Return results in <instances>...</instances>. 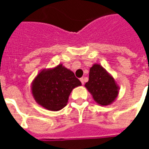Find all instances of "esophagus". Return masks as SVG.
<instances>
[{"instance_id": "esophagus-1", "label": "esophagus", "mask_w": 149, "mask_h": 149, "mask_svg": "<svg viewBox=\"0 0 149 149\" xmlns=\"http://www.w3.org/2000/svg\"><path fill=\"white\" fill-rule=\"evenodd\" d=\"M80 81H81L82 84H83V85H84V83H85V79H84V77H82V78H80Z\"/></svg>"}]
</instances>
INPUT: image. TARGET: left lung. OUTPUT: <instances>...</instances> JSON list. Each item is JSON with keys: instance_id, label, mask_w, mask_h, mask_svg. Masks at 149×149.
<instances>
[{"instance_id": "obj_1", "label": "left lung", "mask_w": 149, "mask_h": 149, "mask_svg": "<svg viewBox=\"0 0 149 149\" xmlns=\"http://www.w3.org/2000/svg\"><path fill=\"white\" fill-rule=\"evenodd\" d=\"M85 87L91 93L94 101L101 106L114 102L120 87L112 76L100 64L95 63L90 69L89 80Z\"/></svg>"}]
</instances>
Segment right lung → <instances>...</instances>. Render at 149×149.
I'll use <instances>...</instances> for the list:
<instances>
[{"instance_id": "add662e5", "label": "right lung", "mask_w": 149, "mask_h": 149, "mask_svg": "<svg viewBox=\"0 0 149 149\" xmlns=\"http://www.w3.org/2000/svg\"><path fill=\"white\" fill-rule=\"evenodd\" d=\"M81 85L73 72L60 63L38 72L31 83V94L42 107L58 111L67 105L72 90Z\"/></svg>"}]
</instances>
